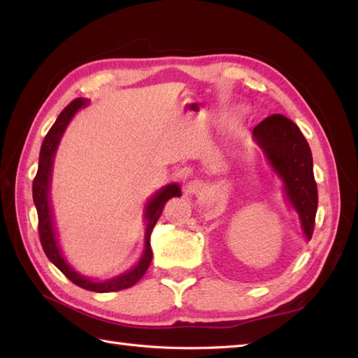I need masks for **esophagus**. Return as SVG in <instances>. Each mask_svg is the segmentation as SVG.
Here are the masks:
<instances>
[{"label": "esophagus", "instance_id": "34e87169", "mask_svg": "<svg viewBox=\"0 0 358 358\" xmlns=\"http://www.w3.org/2000/svg\"><path fill=\"white\" fill-rule=\"evenodd\" d=\"M201 189V181L199 180H192L189 181V183L185 186V192L189 195H194V194H199Z\"/></svg>", "mask_w": 358, "mask_h": 358}]
</instances>
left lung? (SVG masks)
Wrapping results in <instances>:
<instances>
[{
    "mask_svg": "<svg viewBox=\"0 0 358 358\" xmlns=\"http://www.w3.org/2000/svg\"><path fill=\"white\" fill-rule=\"evenodd\" d=\"M253 139L282 180L287 200L299 215L306 239L310 241L318 208V189L309 143L298 125L282 115H271L257 124Z\"/></svg>",
    "mask_w": 358,
    "mask_h": 358,
    "instance_id": "1",
    "label": "left lung"
}]
</instances>
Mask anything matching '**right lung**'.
Returning <instances> with one entry per match:
<instances>
[{"label": "right lung", "mask_w": 358, "mask_h": 358, "mask_svg": "<svg viewBox=\"0 0 358 358\" xmlns=\"http://www.w3.org/2000/svg\"><path fill=\"white\" fill-rule=\"evenodd\" d=\"M88 103L87 99L83 97H77L68 107L63 108L62 113L59 115L57 121L49 129L48 135L43 139V144H41L40 149V158H38V171L35 175L34 183H32V197L35 208H37L38 214V236L41 247H43L45 255L48 256L49 261H51L55 267H57L63 275H65L69 281L74 282L76 285L82 287V289L90 290V292H97V293H107V292H117L129 289V287L135 285L139 279L144 276V273L149 268L152 262V248H150V234L152 229L158 222L161 213H163V208L171 200L172 197H181V189L177 183L167 185L161 187L153 197L147 201L145 206V239H144V253L139 259V262L133 267L131 270L122 273L116 278L107 279V281H94V279H90L76 273L71 265H69L65 257H63L57 237H55L54 231V222H52V211H51V203H49V186H51V173H52V163H54V155L55 150H57L60 138L63 131L66 130L69 121H71L73 116L77 113V110L85 107Z\"/></svg>", "instance_id": "obj_1"}]
</instances>
